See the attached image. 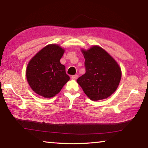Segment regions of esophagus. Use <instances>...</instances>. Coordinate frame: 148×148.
<instances>
[{
    "label": "esophagus",
    "mask_w": 148,
    "mask_h": 148,
    "mask_svg": "<svg viewBox=\"0 0 148 148\" xmlns=\"http://www.w3.org/2000/svg\"><path fill=\"white\" fill-rule=\"evenodd\" d=\"M71 78H72V79H74V80L77 79V74L73 75V76H71Z\"/></svg>",
    "instance_id": "obj_1"
}]
</instances>
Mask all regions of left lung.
Masks as SVG:
<instances>
[{"label": "left lung", "instance_id": "8db88e82", "mask_svg": "<svg viewBox=\"0 0 148 148\" xmlns=\"http://www.w3.org/2000/svg\"><path fill=\"white\" fill-rule=\"evenodd\" d=\"M86 72L77 79L83 92L92 101L109 97L119 87L122 71L114 59L98 45L81 49Z\"/></svg>", "mask_w": 148, "mask_h": 148}]
</instances>
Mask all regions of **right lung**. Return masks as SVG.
<instances>
[{"instance_id": "add662e5", "label": "right lung", "mask_w": 148, "mask_h": 148, "mask_svg": "<svg viewBox=\"0 0 148 148\" xmlns=\"http://www.w3.org/2000/svg\"><path fill=\"white\" fill-rule=\"evenodd\" d=\"M65 51L60 45L50 44L29 60L26 71V79L37 95L46 98L53 97L69 81L65 66L60 63Z\"/></svg>"}]
</instances>
